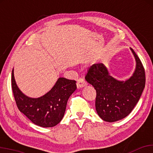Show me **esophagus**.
<instances>
[{
    "mask_svg": "<svg viewBox=\"0 0 153 153\" xmlns=\"http://www.w3.org/2000/svg\"><path fill=\"white\" fill-rule=\"evenodd\" d=\"M77 88H83V87L86 86L87 85V83L86 81L84 80V79H79L78 81H77Z\"/></svg>",
    "mask_w": 153,
    "mask_h": 153,
    "instance_id": "esophagus-1",
    "label": "esophagus"
}]
</instances>
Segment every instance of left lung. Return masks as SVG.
Returning a JSON list of instances; mask_svg holds the SVG:
<instances>
[{
    "instance_id": "left-lung-1",
    "label": "left lung",
    "mask_w": 153,
    "mask_h": 153,
    "mask_svg": "<svg viewBox=\"0 0 153 153\" xmlns=\"http://www.w3.org/2000/svg\"><path fill=\"white\" fill-rule=\"evenodd\" d=\"M136 59V69L126 81H119L110 74L102 63L89 67L85 79L96 91V110L102 120L114 122L131 112L141 96L146 84V74L139 57L130 48Z\"/></svg>"
}]
</instances>
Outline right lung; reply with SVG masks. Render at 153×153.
Returning a JSON list of instances; mask_svg holds the SVG:
<instances>
[{
    "label": "right lung",
    "mask_w": 153,
    "mask_h": 153,
    "mask_svg": "<svg viewBox=\"0 0 153 153\" xmlns=\"http://www.w3.org/2000/svg\"><path fill=\"white\" fill-rule=\"evenodd\" d=\"M12 88L17 106L33 124L41 127L56 126L64 117L67 100L76 88V81L60 77L48 92L39 98H30L17 86L12 71Z\"/></svg>",
    "instance_id": "right-lung-1"
}]
</instances>
